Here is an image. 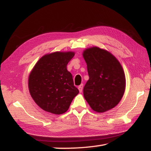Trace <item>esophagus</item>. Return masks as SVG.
<instances>
[{"label": "esophagus", "instance_id": "1", "mask_svg": "<svg viewBox=\"0 0 151 151\" xmlns=\"http://www.w3.org/2000/svg\"><path fill=\"white\" fill-rule=\"evenodd\" d=\"M78 89H79V91H80V93H82V89H83V84H80V85L79 86H78Z\"/></svg>", "mask_w": 151, "mask_h": 151}]
</instances>
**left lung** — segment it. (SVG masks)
<instances>
[{
  "label": "left lung",
  "mask_w": 151,
  "mask_h": 151,
  "mask_svg": "<svg viewBox=\"0 0 151 151\" xmlns=\"http://www.w3.org/2000/svg\"><path fill=\"white\" fill-rule=\"evenodd\" d=\"M82 55L89 76L83 89L86 102L98 113L114 108L122 98L126 88L121 64L112 53L98 47L86 49Z\"/></svg>",
  "instance_id": "1"
}]
</instances>
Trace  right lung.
<instances>
[{
	"label": "right lung",
	"instance_id": "right-lung-1",
	"mask_svg": "<svg viewBox=\"0 0 151 151\" xmlns=\"http://www.w3.org/2000/svg\"><path fill=\"white\" fill-rule=\"evenodd\" d=\"M73 51H56L43 55L30 72L28 86L30 95L39 107L55 115L65 113L79 93L74 86L67 66Z\"/></svg>",
	"mask_w": 151,
	"mask_h": 151
}]
</instances>
